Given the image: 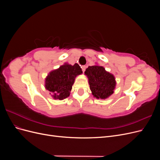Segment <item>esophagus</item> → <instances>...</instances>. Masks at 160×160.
<instances>
[{
  "mask_svg": "<svg viewBox=\"0 0 160 160\" xmlns=\"http://www.w3.org/2000/svg\"><path fill=\"white\" fill-rule=\"evenodd\" d=\"M81 69H82V71H83V72H84L85 71V69H86V67L85 66H82L81 67Z\"/></svg>",
  "mask_w": 160,
  "mask_h": 160,
  "instance_id": "1",
  "label": "esophagus"
}]
</instances>
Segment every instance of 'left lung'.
<instances>
[{
    "label": "left lung",
    "instance_id": "left-lung-1",
    "mask_svg": "<svg viewBox=\"0 0 160 160\" xmlns=\"http://www.w3.org/2000/svg\"><path fill=\"white\" fill-rule=\"evenodd\" d=\"M85 75L88 77L90 89L94 98L105 99L114 93L116 86L115 77L103 67L98 65L89 66L85 71Z\"/></svg>",
    "mask_w": 160,
    "mask_h": 160
}]
</instances>
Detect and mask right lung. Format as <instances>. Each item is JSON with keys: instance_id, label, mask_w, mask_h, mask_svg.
<instances>
[{"instance_id": "1", "label": "right lung", "mask_w": 160, "mask_h": 160, "mask_svg": "<svg viewBox=\"0 0 160 160\" xmlns=\"http://www.w3.org/2000/svg\"><path fill=\"white\" fill-rule=\"evenodd\" d=\"M82 72V69L77 63L71 65L65 62L47 75L45 88L50 92L54 99H64L70 95L75 77L81 75Z\"/></svg>"}]
</instances>
